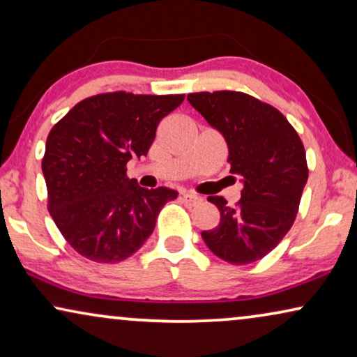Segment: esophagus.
Listing matches in <instances>:
<instances>
[{
  "label": "esophagus",
  "mask_w": 357,
  "mask_h": 357,
  "mask_svg": "<svg viewBox=\"0 0 357 357\" xmlns=\"http://www.w3.org/2000/svg\"><path fill=\"white\" fill-rule=\"evenodd\" d=\"M180 198H182V202L185 204H188V206H195V204L203 202L202 197H198V195H193V193H183Z\"/></svg>",
  "instance_id": "1"
}]
</instances>
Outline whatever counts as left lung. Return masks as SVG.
<instances>
[{
  "label": "left lung",
  "mask_w": 357,
  "mask_h": 357,
  "mask_svg": "<svg viewBox=\"0 0 357 357\" xmlns=\"http://www.w3.org/2000/svg\"><path fill=\"white\" fill-rule=\"evenodd\" d=\"M187 99L226 138L231 172L243 182L236 206L208 198L221 219L202 232L203 241L232 265L261 260L296 221L309 177L304 144L280 110L245 92H192Z\"/></svg>",
  "instance_id": "8db88e82"
}]
</instances>
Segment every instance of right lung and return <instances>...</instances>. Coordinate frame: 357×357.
<instances>
[{
    "label": "right lung",
    "mask_w": 357,
    "mask_h": 357,
    "mask_svg": "<svg viewBox=\"0 0 357 357\" xmlns=\"http://www.w3.org/2000/svg\"><path fill=\"white\" fill-rule=\"evenodd\" d=\"M183 99L104 92L77 102L48 133L42 159L48 211L87 260H126L153 234L164 204L177 198L172 188L139 187L126 177V164L146 155L159 121Z\"/></svg>",
    "instance_id": "right-lung-1"
}]
</instances>
